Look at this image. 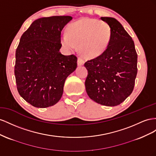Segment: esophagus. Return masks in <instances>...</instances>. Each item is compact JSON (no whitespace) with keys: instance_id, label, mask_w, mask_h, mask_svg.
Masks as SVG:
<instances>
[{"instance_id":"obj_1","label":"esophagus","mask_w":156,"mask_h":156,"mask_svg":"<svg viewBox=\"0 0 156 156\" xmlns=\"http://www.w3.org/2000/svg\"><path fill=\"white\" fill-rule=\"evenodd\" d=\"M85 63V61L83 59L82 57H78V66H82Z\"/></svg>"}]
</instances>
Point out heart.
Masks as SVG:
<instances>
[{"instance_id": "1", "label": "heart", "mask_w": 156, "mask_h": 156, "mask_svg": "<svg viewBox=\"0 0 156 156\" xmlns=\"http://www.w3.org/2000/svg\"><path fill=\"white\" fill-rule=\"evenodd\" d=\"M112 38V29L105 21L94 19H81L69 25L68 33L61 37L63 45L74 50L79 45L82 54L95 58L106 50Z\"/></svg>"}]
</instances>
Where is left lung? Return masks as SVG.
<instances>
[{
    "label": "left lung",
    "instance_id": "8db88e82",
    "mask_svg": "<svg viewBox=\"0 0 156 156\" xmlns=\"http://www.w3.org/2000/svg\"><path fill=\"white\" fill-rule=\"evenodd\" d=\"M112 29V38L106 50L86 61L88 71L86 90L91 99L102 105L117 106L133 90L137 74V53L132 38L113 17H101Z\"/></svg>",
    "mask_w": 156,
    "mask_h": 156
}]
</instances>
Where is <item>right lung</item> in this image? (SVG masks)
Here are the masks:
<instances>
[{"label": "right lung", "mask_w": 156, "mask_h": 156, "mask_svg": "<svg viewBox=\"0 0 156 156\" xmlns=\"http://www.w3.org/2000/svg\"><path fill=\"white\" fill-rule=\"evenodd\" d=\"M71 16L42 17L22 34L16 51L14 74L20 95L37 108L58 103L65 80L77 67V57L59 51L61 30Z\"/></svg>", "instance_id": "obj_1"}]
</instances>
